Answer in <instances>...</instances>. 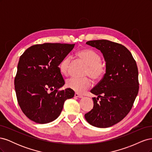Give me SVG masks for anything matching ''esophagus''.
<instances>
[{
  "instance_id": "1",
  "label": "esophagus",
  "mask_w": 152,
  "mask_h": 152,
  "mask_svg": "<svg viewBox=\"0 0 152 152\" xmlns=\"http://www.w3.org/2000/svg\"><path fill=\"white\" fill-rule=\"evenodd\" d=\"M75 97L79 98H83V96H82V94H80L77 93H75Z\"/></svg>"
}]
</instances>
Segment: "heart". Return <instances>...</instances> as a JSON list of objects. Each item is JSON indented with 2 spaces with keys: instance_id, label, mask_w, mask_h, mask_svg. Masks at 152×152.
<instances>
[{
  "instance_id": "b5f03b06",
  "label": "heart",
  "mask_w": 152,
  "mask_h": 152,
  "mask_svg": "<svg viewBox=\"0 0 152 152\" xmlns=\"http://www.w3.org/2000/svg\"><path fill=\"white\" fill-rule=\"evenodd\" d=\"M76 55L87 65L86 75H89L95 80L102 79L104 74L105 68L101 62L102 59L99 54L90 49H83L79 50ZM70 63L71 59L69 56H66L62 59L59 65V69L61 74L68 75ZM91 85V80L88 77H72L67 80L66 83V87L69 89L79 93H84Z\"/></svg>"
}]
</instances>
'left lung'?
Returning a JSON list of instances; mask_svg holds the SVG:
<instances>
[{
    "label": "left lung",
    "mask_w": 152,
    "mask_h": 152,
    "mask_svg": "<svg viewBox=\"0 0 152 152\" xmlns=\"http://www.w3.org/2000/svg\"><path fill=\"white\" fill-rule=\"evenodd\" d=\"M86 44L102 52L106 62V73L91 91L98 97L93 98V108L84 117L94 127H111L130 112L138 93L136 63L131 52L122 44L108 40H90Z\"/></svg>",
    "instance_id": "obj_1"
}]
</instances>
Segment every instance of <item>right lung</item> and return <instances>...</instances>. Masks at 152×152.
I'll list each match as a JSON object with an SVG mask.
<instances>
[{
    "mask_svg": "<svg viewBox=\"0 0 152 152\" xmlns=\"http://www.w3.org/2000/svg\"><path fill=\"white\" fill-rule=\"evenodd\" d=\"M75 44L44 43L27 49L20 58L15 79L18 104L25 115L39 124H47L60 115L64 103L73 98L65 84L59 65Z\"/></svg>",
    "mask_w": 152,
    "mask_h": 152,
    "instance_id": "obj_1",
    "label": "right lung"
}]
</instances>
